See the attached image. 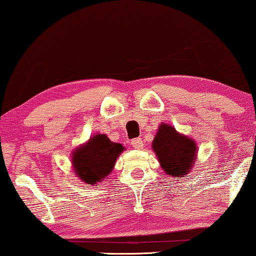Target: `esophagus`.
<instances>
[{"instance_id":"34e87169","label":"esophagus","mask_w":256,"mask_h":256,"mask_svg":"<svg viewBox=\"0 0 256 256\" xmlns=\"http://www.w3.org/2000/svg\"><path fill=\"white\" fill-rule=\"evenodd\" d=\"M132 146H133L134 148H138V150L142 148V147H144V142H142V140H141L140 138H138V139L132 140Z\"/></svg>"}]
</instances>
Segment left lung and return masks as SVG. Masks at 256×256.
Wrapping results in <instances>:
<instances>
[{
    "label": "left lung",
    "instance_id": "left-lung-1",
    "mask_svg": "<svg viewBox=\"0 0 256 256\" xmlns=\"http://www.w3.org/2000/svg\"><path fill=\"white\" fill-rule=\"evenodd\" d=\"M152 150L160 168L170 177L187 176L194 168L198 145L194 139L177 132L172 126L160 123L152 141Z\"/></svg>",
    "mask_w": 256,
    "mask_h": 256
}]
</instances>
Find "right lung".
I'll list each match as a JSON object with an SVG mask.
<instances>
[{
  "label": "right lung",
  "instance_id": "1",
  "mask_svg": "<svg viewBox=\"0 0 256 256\" xmlns=\"http://www.w3.org/2000/svg\"><path fill=\"white\" fill-rule=\"evenodd\" d=\"M124 150L122 144L112 142L105 134L97 133L73 150L72 169L81 182L98 184L110 176L117 158Z\"/></svg>",
  "mask_w": 256,
  "mask_h": 256
}]
</instances>
